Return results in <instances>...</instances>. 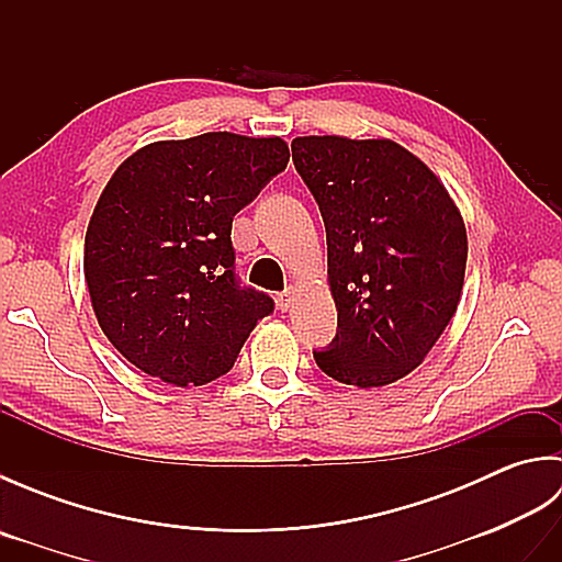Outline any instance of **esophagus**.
<instances>
[{"label": "esophagus", "instance_id": "esophagus-1", "mask_svg": "<svg viewBox=\"0 0 562 562\" xmlns=\"http://www.w3.org/2000/svg\"><path fill=\"white\" fill-rule=\"evenodd\" d=\"M292 304H294V288H292V290H288V292L278 294V306H280V312H290Z\"/></svg>", "mask_w": 562, "mask_h": 562}]
</instances>
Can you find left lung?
Returning <instances> with one entry per match:
<instances>
[{
	"label": "left lung",
	"mask_w": 562,
	"mask_h": 562,
	"mask_svg": "<svg viewBox=\"0 0 562 562\" xmlns=\"http://www.w3.org/2000/svg\"><path fill=\"white\" fill-rule=\"evenodd\" d=\"M292 159L326 224L338 308L336 338L314 360L340 384H393L423 364L457 314L469 256L457 202L386 137H296Z\"/></svg>",
	"instance_id": "1"
}]
</instances>
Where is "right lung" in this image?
Wrapping results in <instances>:
<instances>
[{
  "label": "right lung",
  "mask_w": 562,
  "mask_h": 562,
  "mask_svg": "<svg viewBox=\"0 0 562 562\" xmlns=\"http://www.w3.org/2000/svg\"><path fill=\"white\" fill-rule=\"evenodd\" d=\"M288 161L282 137L205 133L117 166L89 220L83 280L105 338L139 372L186 389L234 367L272 300L238 288L232 222Z\"/></svg>",
  "instance_id": "obj_1"
}]
</instances>
